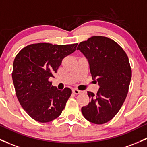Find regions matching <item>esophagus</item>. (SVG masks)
Here are the masks:
<instances>
[{
  "instance_id": "1",
  "label": "esophagus",
  "mask_w": 147,
  "mask_h": 147,
  "mask_svg": "<svg viewBox=\"0 0 147 147\" xmlns=\"http://www.w3.org/2000/svg\"><path fill=\"white\" fill-rule=\"evenodd\" d=\"M72 93H73L74 94L77 95V94H80V93H81V91H79V90L77 89H72Z\"/></svg>"
}]
</instances>
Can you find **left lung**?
<instances>
[{"label":"left lung","instance_id":"left-lung-1","mask_svg":"<svg viewBox=\"0 0 147 147\" xmlns=\"http://www.w3.org/2000/svg\"><path fill=\"white\" fill-rule=\"evenodd\" d=\"M77 49L86 56L92 79L100 86L97 94L87 92L90 102L82 113L91 123H105L118 113L128 94L132 76L128 57L115 41L102 36L82 42Z\"/></svg>","mask_w":147,"mask_h":147}]
</instances>
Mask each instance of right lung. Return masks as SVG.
Masks as SVG:
<instances>
[{"label":"right lung","mask_w":147,"mask_h":147,"mask_svg":"<svg viewBox=\"0 0 147 147\" xmlns=\"http://www.w3.org/2000/svg\"><path fill=\"white\" fill-rule=\"evenodd\" d=\"M77 46L37 43L25 47L16 56L12 74L16 95L24 110L37 121H51L65 108L72 91H60L48 80Z\"/></svg>","instance_id":"add662e5"}]
</instances>
